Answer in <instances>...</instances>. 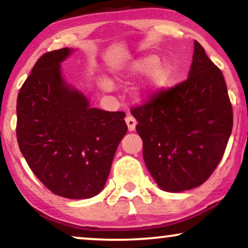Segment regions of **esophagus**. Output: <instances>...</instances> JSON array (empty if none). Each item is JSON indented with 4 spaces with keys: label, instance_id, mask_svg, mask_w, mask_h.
I'll list each match as a JSON object with an SVG mask.
<instances>
[{
    "label": "esophagus",
    "instance_id": "obj_1",
    "mask_svg": "<svg viewBox=\"0 0 248 248\" xmlns=\"http://www.w3.org/2000/svg\"><path fill=\"white\" fill-rule=\"evenodd\" d=\"M125 122H126L127 124V127H128V131H134L135 130V126H137V121H135V118L133 116H131V115H128L125 118Z\"/></svg>",
    "mask_w": 248,
    "mask_h": 248
}]
</instances>
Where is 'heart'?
Masks as SVG:
<instances>
[{"label": "heart", "mask_w": 248, "mask_h": 248, "mask_svg": "<svg viewBox=\"0 0 248 248\" xmlns=\"http://www.w3.org/2000/svg\"><path fill=\"white\" fill-rule=\"evenodd\" d=\"M147 73L145 79L135 88V96L139 99H148L161 93L174 80V67L167 61H161L160 57L155 54L139 57L132 61L117 74L118 81L133 80ZM100 89L105 93H109L114 89V83L109 78L101 77L98 79Z\"/></svg>", "instance_id": "1"}]
</instances>
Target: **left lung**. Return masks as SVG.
Returning a JSON list of instances; mask_svg holds the SVG:
<instances>
[{
	"instance_id": "1",
	"label": "left lung",
	"mask_w": 248,
	"mask_h": 248,
	"mask_svg": "<svg viewBox=\"0 0 248 248\" xmlns=\"http://www.w3.org/2000/svg\"><path fill=\"white\" fill-rule=\"evenodd\" d=\"M148 170L162 191L198 187L221 160L232 130V107L223 76L194 40L184 82L132 109Z\"/></svg>"
}]
</instances>
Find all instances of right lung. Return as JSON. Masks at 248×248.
<instances>
[{
    "instance_id": "add662e5",
    "label": "right lung",
    "mask_w": 248,
    "mask_h": 248,
    "mask_svg": "<svg viewBox=\"0 0 248 248\" xmlns=\"http://www.w3.org/2000/svg\"><path fill=\"white\" fill-rule=\"evenodd\" d=\"M73 48L46 53L19 91L16 138L37 178L54 194L90 199L109 176L115 152L127 132L123 111L90 107L62 73Z\"/></svg>"
}]
</instances>
